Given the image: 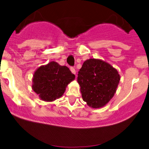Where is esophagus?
<instances>
[{"instance_id":"1","label":"esophagus","mask_w":149,"mask_h":149,"mask_svg":"<svg viewBox=\"0 0 149 149\" xmlns=\"http://www.w3.org/2000/svg\"><path fill=\"white\" fill-rule=\"evenodd\" d=\"M70 71H71L72 73H73V74H76V69H75L74 68H73V67H71V68H70Z\"/></svg>"}]
</instances>
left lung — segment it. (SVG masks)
Wrapping results in <instances>:
<instances>
[{
	"label": "left lung",
	"mask_w": 149,
	"mask_h": 149,
	"mask_svg": "<svg viewBox=\"0 0 149 149\" xmlns=\"http://www.w3.org/2000/svg\"><path fill=\"white\" fill-rule=\"evenodd\" d=\"M120 80L117 69L95 58L84 61L77 78L83 100L94 109L102 107L110 101L116 93Z\"/></svg>",
	"instance_id": "1"
}]
</instances>
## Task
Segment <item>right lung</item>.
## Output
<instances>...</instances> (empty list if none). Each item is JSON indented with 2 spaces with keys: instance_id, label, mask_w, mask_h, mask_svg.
<instances>
[{
  "instance_id": "right-lung-1",
  "label": "right lung",
  "mask_w": 149,
  "mask_h": 149,
  "mask_svg": "<svg viewBox=\"0 0 149 149\" xmlns=\"http://www.w3.org/2000/svg\"><path fill=\"white\" fill-rule=\"evenodd\" d=\"M74 79L75 75L67 66L51 61L35 70L31 87L40 100L53 102L63 95L67 86Z\"/></svg>"
}]
</instances>
